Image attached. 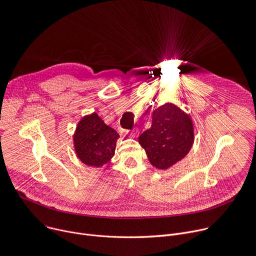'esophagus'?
<instances>
[{"label": "esophagus", "mask_w": 256, "mask_h": 256, "mask_svg": "<svg viewBox=\"0 0 256 256\" xmlns=\"http://www.w3.org/2000/svg\"><path fill=\"white\" fill-rule=\"evenodd\" d=\"M138 135H139V130L138 129H133L130 133L131 138H136V137H138Z\"/></svg>", "instance_id": "1"}]
</instances>
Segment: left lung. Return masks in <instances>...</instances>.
I'll use <instances>...</instances> for the list:
<instances>
[{
	"instance_id": "left-lung-1",
	"label": "left lung",
	"mask_w": 256,
	"mask_h": 256,
	"mask_svg": "<svg viewBox=\"0 0 256 256\" xmlns=\"http://www.w3.org/2000/svg\"><path fill=\"white\" fill-rule=\"evenodd\" d=\"M194 140L190 115L172 103H166L152 112L151 127L138 138L149 162L158 170H168L184 158Z\"/></svg>"
}]
</instances>
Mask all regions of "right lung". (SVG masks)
<instances>
[{"instance_id":"obj_1","label":"right lung","mask_w":256,"mask_h":256,"mask_svg":"<svg viewBox=\"0 0 256 256\" xmlns=\"http://www.w3.org/2000/svg\"><path fill=\"white\" fill-rule=\"evenodd\" d=\"M119 134L94 112L84 116L76 125L74 147L78 158L88 166L102 168L115 154Z\"/></svg>"}]
</instances>
